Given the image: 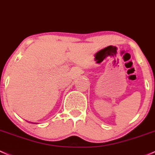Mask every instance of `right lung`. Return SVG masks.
Wrapping results in <instances>:
<instances>
[{"mask_svg":"<svg viewBox=\"0 0 155 155\" xmlns=\"http://www.w3.org/2000/svg\"><path fill=\"white\" fill-rule=\"evenodd\" d=\"M29 123H30V122H29ZM36 124H37V123H36Z\"/></svg>","mask_w":155,"mask_h":155,"instance_id":"obj_1","label":"right lung"}]
</instances>
